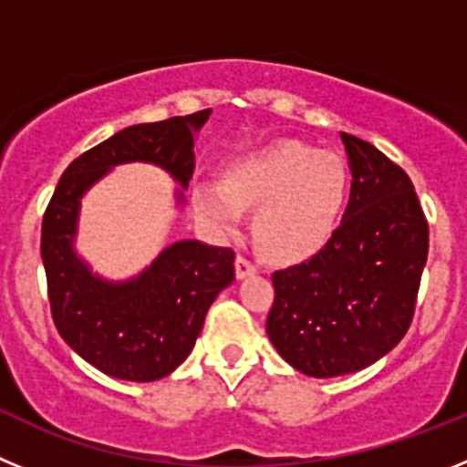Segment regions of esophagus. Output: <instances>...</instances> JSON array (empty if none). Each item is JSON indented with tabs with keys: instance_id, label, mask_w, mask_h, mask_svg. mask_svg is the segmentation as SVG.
<instances>
[{
	"instance_id": "esophagus-1",
	"label": "esophagus",
	"mask_w": 467,
	"mask_h": 467,
	"mask_svg": "<svg viewBox=\"0 0 467 467\" xmlns=\"http://www.w3.org/2000/svg\"><path fill=\"white\" fill-rule=\"evenodd\" d=\"M257 274V266H254L253 262L247 257H243V254H238L236 257V278L243 280L247 278V275H254Z\"/></svg>"
}]
</instances>
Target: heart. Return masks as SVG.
<instances>
[{
	"mask_svg": "<svg viewBox=\"0 0 467 467\" xmlns=\"http://www.w3.org/2000/svg\"><path fill=\"white\" fill-rule=\"evenodd\" d=\"M350 172L329 151L285 140L234 161L222 187L198 184L193 210L220 231H236L241 210H254L253 238L271 262L292 264L320 253L346 213Z\"/></svg>",
	"mask_w": 467,
	"mask_h": 467,
	"instance_id": "obj_1",
	"label": "heart"
}]
</instances>
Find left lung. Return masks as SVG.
<instances>
[{
  "label": "left lung",
  "mask_w": 467,
  "mask_h": 467,
  "mask_svg": "<svg viewBox=\"0 0 467 467\" xmlns=\"http://www.w3.org/2000/svg\"><path fill=\"white\" fill-rule=\"evenodd\" d=\"M353 175L344 220L308 262L271 275L266 334L296 372H360L402 341L428 259V222L410 175L341 133Z\"/></svg>",
  "instance_id": "left-lung-1"
}]
</instances>
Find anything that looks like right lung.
I'll return each mask as SVG.
<instances>
[{"label":"right lung","instance_id":"add662e5","mask_svg":"<svg viewBox=\"0 0 467 467\" xmlns=\"http://www.w3.org/2000/svg\"><path fill=\"white\" fill-rule=\"evenodd\" d=\"M210 109L128 126L74 159L41 222L53 323L65 344L102 374L156 381L187 360L214 296L234 283V250L177 241L128 280L93 274L77 253L81 198L121 163H151L175 180L177 205L193 175V140Z\"/></svg>","mask_w":467,"mask_h":467}]
</instances>
